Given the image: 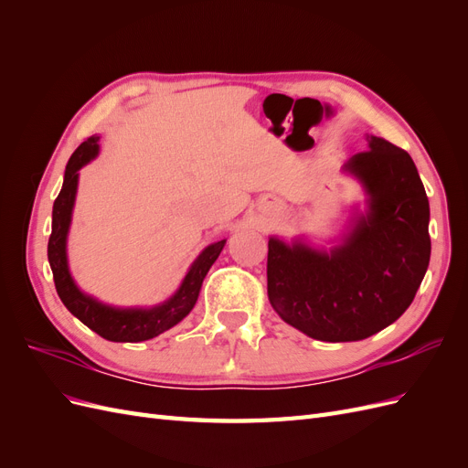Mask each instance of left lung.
<instances>
[{
	"label": "left lung",
	"instance_id": "1",
	"mask_svg": "<svg viewBox=\"0 0 468 468\" xmlns=\"http://www.w3.org/2000/svg\"><path fill=\"white\" fill-rule=\"evenodd\" d=\"M346 169L369 193L344 244L328 251L269 239L267 296L292 328L322 342H357L399 320L428 271L430 201L410 154L369 136Z\"/></svg>",
	"mask_w": 468,
	"mask_h": 468
}]
</instances>
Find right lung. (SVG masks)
<instances>
[{
  "label": "right lung",
  "instance_id": "add662e5",
  "mask_svg": "<svg viewBox=\"0 0 468 468\" xmlns=\"http://www.w3.org/2000/svg\"><path fill=\"white\" fill-rule=\"evenodd\" d=\"M99 136H91L76 148L69 158L64 174V186L56 197L52 207V234L48 238V263L52 269L54 287L64 306L78 320L88 325L90 330L99 334L109 342H144L169 330L172 325L186 318L199 296L203 279L210 265L217 261L226 239L208 246L197 261L191 265L189 273L183 279L179 291L167 303L154 308H111L93 301L91 296L83 294L68 271L66 261V236L72 218V207L78 187V169L93 160L99 144Z\"/></svg>",
  "mask_w": 468,
  "mask_h": 468
}]
</instances>
